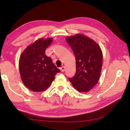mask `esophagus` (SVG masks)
Returning a JSON list of instances; mask_svg holds the SVG:
<instances>
[{"label":"esophagus","instance_id":"1","mask_svg":"<svg viewBox=\"0 0 130 130\" xmlns=\"http://www.w3.org/2000/svg\"><path fill=\"white\" fill-rule=\"evenodd\" d=\"M60 70H61L62 72H64V71H65V67L64 66H62V67H60Z\"/></svg>","mask_w":130,"mask_h":130}]
</instances>
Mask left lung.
<instances>
[{
  "instance_id": "1",
  "label": "left lung",
  "mask_w": 130,
  "mask_h": 130,
  "mask_svg": "<svg viewBox=\"0 0 130 130\" xmlns=\"http://www.w3.org/2000/svg\"><path fill=\"white\" fill-rule=\"evenodd\" d=\"M66 41L76 58V72L69 78L76 90L87 92L98 82L102 66V53L98 44L82 34L67 37Z\"/></svg>"
}]
</instances>
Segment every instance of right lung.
<instances>
[{
  "label": "right lung",
  "mask_w": 130,
  "mask_h": 130,
  "mask_svg": "<svg viewBox=\"0 0 130 130\" xmlns=\"http://www.w3.org/2000/svg\"><path fill=\"white\" fill-rule=\"evenodd\" d=\"M53 39L40 38L26 48L19 58V67L22 81L34 92H42L50 86L60 69L45 54Z\"/></svg>",
  "instance_id": "obj_1"
}]
</instances>
